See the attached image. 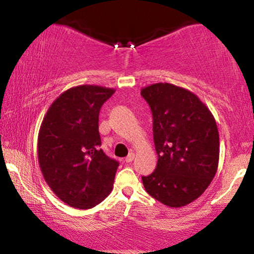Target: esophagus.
<instances>
[{
  "mask_svg": "<svg viewBox=\"0 0 254 254\" xmlns=\"http://www.w3.org/2000/svg\"><path fill=\"white\" fill-rule=\"evenodd\" d=\"M134 158H135V154H134V152H130V154L128 155L126 158H125V162H126V163H130V162L134 161Z\"/></svg>",
  "mask_w": 254,
  "mask_h": 254,
  "instance_id": "esophagus-1",
  "label": "esophagus"
}]
</instances>
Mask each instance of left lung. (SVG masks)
<instances>
[{
    "mask_svg": "<svg viewBox=\"0 0 254 254\" xmlns=\"http://www.w3.org/2000/svg\"><path fill=\"white\" fill-rule=\"evenodd\" d=\"M154 120L156 170L142 177L148 194L168 207L196 200L216 175L220 135L206 104L190 90L170 83L144 86Z\"/></svg>",
    "mask_w": 254,
    "mask_h": 254,
    "instance_id": "8db88e82",
    "label": "left lung"
}]
</instances>
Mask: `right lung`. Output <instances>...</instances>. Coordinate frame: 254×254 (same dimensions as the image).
<instances>
[{
  "mask_svg": "<svg viewBox=\"0 0 254 254\" xmlns=\"http://www.w3.org/2000/svg\"><path fill=\"white\" fill-rule=\"evenodd\" d=\"M116 90L77 85L62 92L45 114L38 134V162L45 182L68 206L90 209L112 192L119 163L104 154L99 111Z\"/></svg>",
  "mask_w": 254,
  "mask_h": 254,
  "instance_id": "add662e5",
  "label": "right lung"
}]
</instances>
